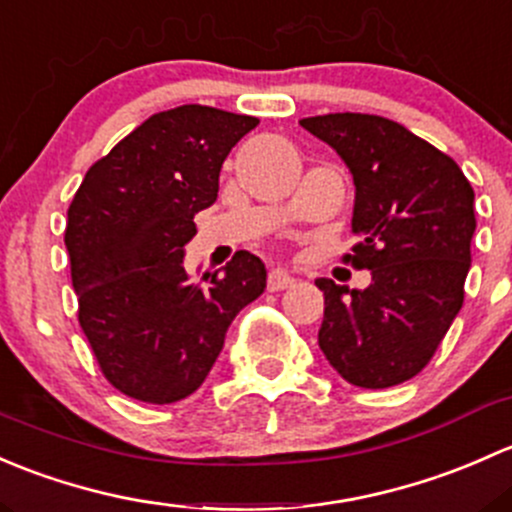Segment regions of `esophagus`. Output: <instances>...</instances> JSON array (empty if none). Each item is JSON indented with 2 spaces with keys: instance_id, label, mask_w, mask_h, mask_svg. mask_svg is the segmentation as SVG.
I'll list each match as a JSON object with an SVG mask.
<instances>
[{
  "instance_id": "34e87169",
  "label": "esophagus",
  "mask_w": 512,
  "mask_h": 512,
  "mask_svg": "<svg viewBox=\"0 0 512 512\" xmlns=\"http://www.w3.org/2000/svg\"><path fill=\"white\" fill-rule=\"evenodd\" d=\"M295 283V278L283 268H273L268 273V291H283V288H291Z\"/></svg>"
}]
</instances>
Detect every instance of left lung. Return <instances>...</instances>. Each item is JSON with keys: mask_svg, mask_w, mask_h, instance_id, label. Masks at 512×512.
Segmentation results:
<instances>
[{"mask_svg": "<svg viewBox=\"0 0 512 512\" xmlns=\"http://www.w3.org/2000/svg\"><path fill=\"white\" fill-rule=\"evenodd\" d=\"M300 125L350 170L360 244L345 258L372 271L365 291L315 281L325 295L320 350L355 387L407 382L463 305L476 231L471 182L449 155L382 115L328 113Z\"/></svg>", "mask_w": 512, "mask_h": 512, "instance_id": "8db88e82", "label": "left lung"}]
</instances>
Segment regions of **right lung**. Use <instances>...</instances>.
<instances>
[{
	"mask_svg": "<svg viewBox=\"0 0 512 512\" xmlns=\"http://www.w3.org/2000/svg\"><path fill=\"white\" fill-rule=\"evenodd\" d=\"M256 125L197 103L150 115L86 172L68 207L78 323L105 379L138 402L197 392L231 320L266 288L249 251L199 281L184 271L194 214L217 202L226 155Z\"/></svg>",
	"mask_w": 512,
	"mask_h": 512,
	"instance_id": "1",
	"label": "right lung"
}]
</instances>
